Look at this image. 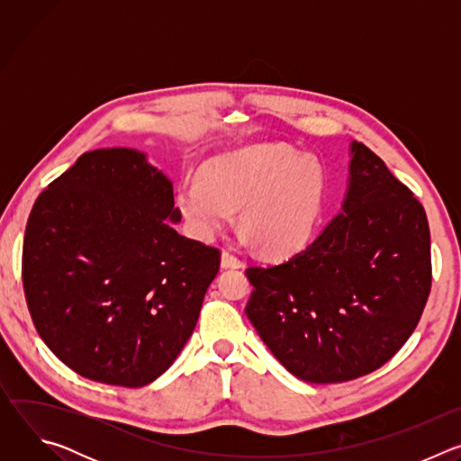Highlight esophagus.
Wrapping results in <instances>:
<instances>
[{"label": "esophagus", "instance_id": "34e87169", "mask_svg": "<svg viewBox=\"0 0 461 461\" xmlns=\"http://www.w3.org/2000/svg\"><path fill=\"white\" fill-rule=\"evenodd\" d=\"M222 268H242V260L237 258L233 253L230 251H222V258H221Z\"/></svg>", "mask_w": 461, "mask_h": 461}]
</instances>
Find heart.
<instances>
[{
	"label": "heart",
	"instance_id": "1",
	"mask_svg": "<svg viewBox=\"0 0 461 461\" xmlns=\"http://www.w3.org/2000/svg\"><path fill=\"white\" fill-rule=\"evenodd\" d=\"M326 178L312 155L283 144L251 146L210 160L201 178L184 180L176 206L194 237L213 239L240 212L244 240L267 257L303 249L313 235Z\"/></svg>",
	"mask_w": 461,
	"mask_h": 461
}]
</instances>
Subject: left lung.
Segmentation results:
<instances>
[{"instance_id":"obj_1","label":"left lung","mask_w":461,"mask_h":461,"mask_svg":"<svg viewBox=\"0 0 461 461\" xmlns=\"http://www.w3.org/2000/svg\"><path fill=\"white\" fill-rule=\"evenodd\" d=\"M343 212L277 267L246 270V315L279 363L308 383L383 366L411 338L432 283L423 206L361 142Z\"/></svg>"}]
</instances>
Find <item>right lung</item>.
<instances>
[{
    "label": "right lung",
    "mask_w": 461,
    "mask_h": 461,
    "mask_svg": "<svg viewBox=\"0 0 461 461\" xmlns=\"http://www.w3.org/2000/svg\"><path fill=\"white\" fill-rule=\"evenodd\" d=\"M171 180L137 149L84 153L36 199L22 279L36 330L77 374L137 388L199 321L221 251L176 233Z\"/></svg>",
    "instance_id": "right-lung-1"
}]
</instances>
